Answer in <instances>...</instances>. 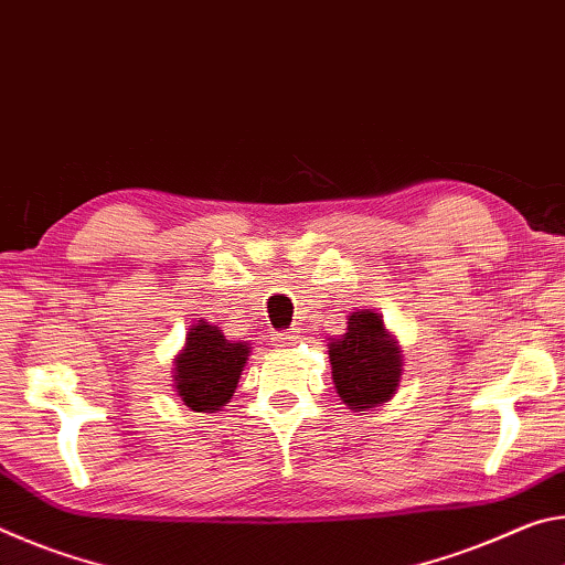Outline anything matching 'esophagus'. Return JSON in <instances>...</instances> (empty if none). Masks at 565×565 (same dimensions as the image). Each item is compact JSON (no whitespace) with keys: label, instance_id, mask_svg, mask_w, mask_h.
I'll list each match as a JSON object with an SVG mask.
<instances>
[{"label":"esophagus","instance_id":"1","mask_svg":"<svg viewBox=\"0 0 565 565\" xmlns=\"http://www.w3.org/2000/svg\"><path fill=\"white\" fill-rule=\"evenodd\" d=\"M299 337H301V331H299V329H296V327H291V329H286V331H281V333H274V339H276V341H279V343H281V347H284V343H296V341H299Z\"/></svg>","mask_w":565,"mask_h":565}]
</instances>
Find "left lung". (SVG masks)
<instances>
[{"mask_svg": "<svg viewBox=\"0 0 565 565\" xmlns=\"http://www.w3.org/2000/svg\"><path fill=\"white\" fill-rule=\"evenodd\" d=\"M329 359L343 404L374 408L394 396L401 379V351L374 311L351 313L347 333L329 343Z\"/></svg>", "mask_w": 565, "mask_h": 565, "instance_id": "1", "label": "left lung"}]
</instances>
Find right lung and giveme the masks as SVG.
<instances>
[{"instance_id": "add662e5", "label": "right lung", "mask_w": 565, "mask_h": 565, "mask_svg": "<svg viewBox=\"0 0 565 565\" xmlns=\"http://www.w3.org/2000/svg\"><path fill=\"white\" fill-rule=\"evenodd\" d=\"M248 356V343H232L209 323L189 331L186 347L177 359V391L191 411L214 414L234 396Z\"/></svg>"}]
</instances>
